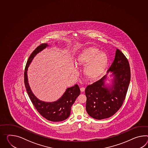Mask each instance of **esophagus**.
Segmentation results:
<instances>
[{"label":"esophagus","instance_id":"34e87169","mask_svg":"<svg viewBox=\"0 0 148 148\" xmlns=\"http://www.w3.org/2000/svg\"><path fill=\"white\" fill-rule=\"evenodd\" d=\"M80 90H81V92H84V90H85V88H84V87L81 88H80Z\"/></svg>","mask_w":148,"mask_h":148}]
</instances>
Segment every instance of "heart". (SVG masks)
<instances>
[{
	"instance_id": "b5f03b06",
	"label": "heart",
	"mask_w": 148,
	"mask_h": 148,
	"mask_svg": "<svg viewBox=\"0 0 148 148\" xmlns=\"http://www.w3.org/2000/svg\"><path fill=\"white\" fill-rule=\"evenodd\" d=\"M77 64L84 65L83 73L87 78L95 79L105 68L108 57L103 52L95 47L83 49L76 58Z\"/></svg>"
}]
</instances>
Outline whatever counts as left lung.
<instances>
[{
	"mask_svg": "<svg viewBox=\"0 0 148 148\" xmlns=\"http://www.w3.org/2000/svg\"><path fill=\"white\" fill-rule=\"evenodd\" d=\"M111 74V81L108 73ZM110 84L107 83V80ZM130 80V64L125 55L116 49L115 58L106 74L101 79L88 86L86 110L91 117L97 120L106 119L114 115L122 106Z\"/></svg>",
	"mask_w": 148,
	"mask_h": 148,
	"instance_id": "left-lung-1",
	"label": "left lung"
}]
</instances>
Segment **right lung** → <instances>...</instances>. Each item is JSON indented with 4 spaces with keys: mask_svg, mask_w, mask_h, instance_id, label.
Returning <instances> with one entry per match:
<instances>
[{
    "mask_svg": "<svg viewBox=\"0 0 148 148\" xmlns=\"http://www.w3.org/2000/svg\"><path fill=\"white\" fill-rule=\"evenodd\" d=\"M48 47H49L48 44H42L30 56L25 66L24 74L25 84L30 100L40 115L49 121L53 122L62 121L69 118L71 114V106L80 94L79 86L75 84L73 87L67 88L61 97L57 101L47 102L40 101L33 94L28 83L27 71L29 65L37 54Z\"/></svg>",
    "mask_w": 148,
    "mask_h": 148,
    "instance_id": "obj_1",
    "label": "right lung"
}]
</instances>
